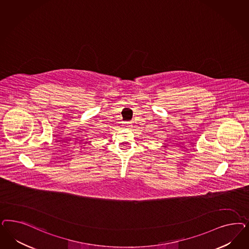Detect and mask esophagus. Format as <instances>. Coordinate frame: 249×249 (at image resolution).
<instances>
[{
  "mask_svg": "<svg viewBox=\"0 0 249 249\" xmlns=\"http://www.w3.org/2000/svg\"><path fill=\"white\" fill-rule=\"evenodd\" d=\"M124 125L125 127H131V126H132V124H131L130 122H124Z\"/></svg>",
  "mask_w": 249,
  "mask_h": 249,
  "instance_id": "1",
  "label": "esophagus"
}]
</instances>
